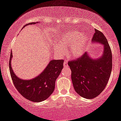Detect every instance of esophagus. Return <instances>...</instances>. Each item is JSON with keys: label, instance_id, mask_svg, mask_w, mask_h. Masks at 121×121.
Returning <instances> with one entry per match:
<instances>
[{"label": "esophagus", "instance_id": "1", "mask_svg": "<svg viewBox=\"0 0 121 121\" xmlns=\"http://www.w3.org/2000/svg\"><path fill=\"white\" fill-rule=\"evenodd\" d=\"M64 67H68V64L67 61H65L64 62Z\"/></svg>", "mask_w": 121, "mask_h": 121}]
</instances>
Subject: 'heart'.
Segmentation results:
<instances>
[{"label": "heart", "mask_w": 121, "mask_h": 121, "mask_svg": "<svg viewBox=\"0 0 121 121\" xmlns=\"http://www.w3.org/2000/svg\"><path fill=\"white\" fill-rule=\"evenodd\" d=\"M88 39V35L86 34L75 31L66 33L60 40V46L56 48L57 53H62L64 52V48H69L70 54L73 57H78L84 53Z\"/></svg>", "instance_id": "1"}]
</instances>
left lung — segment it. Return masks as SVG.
Returning a JSON list of instances; mask_svg holds the SVG:
<instances>
[{
	"mask_svg": "<svg viewBox=\"0 0 121 121\" xmlns=\"http://www.w3.org/2000/svg\"><path fill=\"white\" fill-rule=\"evenodd\" d=\"M92 41L103 44L104 52L101 57L92 59L85 53L80 58L68 63L75 91L86 99L96 97L104 90L112 70V53L104 34L96 29Z\"/></svg>",
	"mask_w": 121,
	"mask_h": 121,
	"instance_id": "obj_1",
	"label": "left lung"
}]
</instances>
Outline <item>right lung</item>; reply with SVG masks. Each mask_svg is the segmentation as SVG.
I'll list each match as a JSON object with an SVG mask.
<instances>
[{
    "instance_id": "add662e5",
    "label": "right lung",
    "mask_w": 121,
    "mask_h": 121,
    "mask_svg": "<svg viewBox=\"0 0 121 121\" xmlns=\"http://www.w3.org/2000/svg\"><path fill=\"white\" fill-rule=\"evenodd\" d=\"M35 23L32 22L25 26ZM12 57L13 54L11 53L9 61L10 75L13 84L22 96L34 102L43 101L49 97L54 91L56 80L63 68V60H51L39 76L34 79L27 80L20 79L15 75L11 67Z\"/></svg>"
}]
</instances>
